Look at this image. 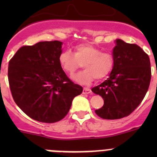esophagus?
<instances>
[{"label": "esophagus", "mask_w": 157, "mask_h": 157, "mask_svg": "<svg viewBox=\"0 0 157 157\" xmlns=\"http://www.w3.org/2000/svg\"><path fill=\"white\" fill-rule=\"evenodd\" d=\"M91 92V90H90V88L84 87L83 90V94H89V93H90Z\"/></svg>", "instance_id": "34e87169"}]
</instances>
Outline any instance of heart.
<instances>
[{"mask_svg": "<svg viewBox=\"0 0 157 157\" xmlns=\"http://www.w3.org/2000/svg\"><path fill=\"white\" fill-rule=\"evenodd\" d=\"M58 61L63 70L68 74H73L83 64L84 71L72 76L76 83L86 84L95 78L101 80L111 72L114 65L112 55L102 52L96 47L89 44H81L75 47L74 54L70 50L61 52Z\"/></svg>", "mask_w": 157, "mask_h": 157, "instance_id": "b5f03b06", "label": "heart"}]
</instances>
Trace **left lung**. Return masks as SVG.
I'll list each match as a JSON object with an SVG mask.
<instances>
[{"mask_svg":"<svg viewBox=\"0 0 157 157\" xmlns=\"http://www.w3.org/2000/svg\"><path fill=\"white\" fill-rule=\"evenodd\" d=\"M114 65L107 80L92 91L104 100L95 110L104 119H119L129 115L144 98L151 79L149 56L140 47L121 39L115 40Z\"/></svg>","mask_w":157,"mask_h":157,"instance_id":"8db88e82","label":"left lung"}]
</instances>
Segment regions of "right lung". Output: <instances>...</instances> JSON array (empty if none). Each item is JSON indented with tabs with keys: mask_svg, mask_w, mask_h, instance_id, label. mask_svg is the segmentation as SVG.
I'll return each instance as SVG.
<instances>
[{
	"mask_svg": "<svg viewBox=\"0 0 157 157\" xmlns=\"http://www.w3.org/2000/svg\"><path fill=\"white\" fill-rule=\"evenodd\" d=\"M62 45L52 41L23 46L9 62V84L16 104L40 122L54 123L64 118L74 98L83 92L60 65Z\"/></svg>",
	"mask_w": 157,
	"mask_h": 157,
	"instance_id": "right-lung-1",
	"label": "right lung"
}]
</instances>
